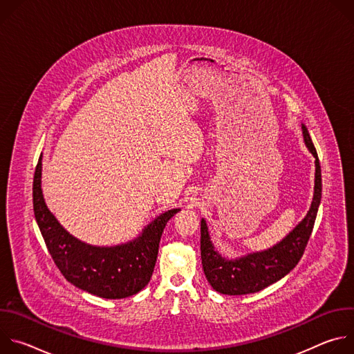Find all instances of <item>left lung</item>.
Instances as JSON below:
<instances>
[{"instance_id":"obj_1","label":"left lung","mask_w":354,"mask_h":354,"mask_svg":"<svg viewBox=\"0 0 354 354\" xmlns=\"http://www.w3.org/2000/svg\"><path fill=\"white\" fill-rule=\"evenodd\" d=\"M304 142L315 158V186L311 207L307 216L302 218L280 242L259 250L250 252L235 259L223 257L212 242L206 220L201 218L200 224V250L201 265L210 286L227 295L252 294L266 288L290 273L304 254L308 239L311 236L314 223L322 194L321 165L317 149L313 144L306 124H301Z\"/></svg>"}]
</instances>
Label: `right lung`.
<instances>
[{
	"instance_id": "right-lung-1",
	"label": "right lung",
	"mask_w": 354,
	"mask_h": 354,
	"mask_svg": "<svg viewBox=\"0 0 354 354\" xmlns=\"http://www.w3.org/2000/svg\"><path fill=\"white\" fill-rule=\"evenodd\" d=\"M41 160L43 156L33 178V212L50 255L63 276L75 287L108 299L141 291L153 276L164 228L180 209L157 216L129 242L113 246L86 243L71 235L48 210L41 190Z\"/></svg>"
}]
</instances>
